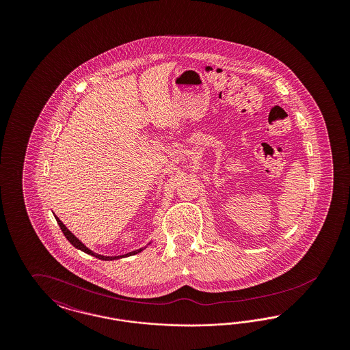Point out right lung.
<instances>
[{
	"label": "right lung",
	"instance_id": "right-lung-1",
	"mask_svg": "<svg viewBox=\"0 0 350 350\" xmlns=\"http://www.w3.org/2000/svg\"><path fill=\"white\" fill-rule=\"evenodd\" d=\"M56 219V221H57V224H59V227L62 228V231L64 233V236L67 237L68 241L75 247V248H77V250H83L85 253H88V254H90V256H93V257H97V258H100V260H103V261H113V260H119V258H123V257H129V256H133V254H137V253H140L142 250H144V248H140V250H133V252H130V253H126V254H122V256H102V254H98V253H94L93 250H89L86 245H83V243L73 234V233L70 232L69 230H68L67 227L63 224V221L59 219L57 217H55Z\"/></svg>",
	"mask_w": 350,
	"mask_h": 350
}]
</instances>
